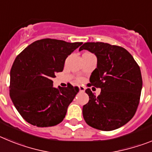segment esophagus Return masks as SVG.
Listing matches in <instances>:
<instances>
[{"mask_svg": "<svg viewBox=\"0 0 152 152\" xmlns=\"http://www.w3.org/2000/svg\"><path fill=\"white\" fill-rule=\"evenodd\" d=\"M78 88H79V90H80V92H84V91H85V87H84V86L80 85V86H78Z\"/></svg>", "mask_w": 152, "mask_h": 152, "instance_id": "esophagus-1", "label": "esophagus"}]
</instances>
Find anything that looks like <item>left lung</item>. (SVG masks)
<instances>
[{
  "label": "left lung",
  "mask_w": 152,
  "mask_h": 152,
  "mask_svg": "<svg viewBox=\"0 0 152 152\" xmlns=\"http://www.w3.org/2000/svg\"><path fill=\"white\" fill-rule=\"evenodd\" d=\"M84 49L96 56V68L90 82L101 89L97 96L90 88L85 91L89 101L83 107L84 120L97 129H116L128 123L136 112L142 88L140 68L123 47L86 42L79 51Z\"/></svg>",
  "instance_id": "left-lung-1"
}]
</instances>
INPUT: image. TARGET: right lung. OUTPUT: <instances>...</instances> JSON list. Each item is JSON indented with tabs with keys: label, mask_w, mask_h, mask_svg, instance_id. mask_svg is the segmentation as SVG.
Returning a JSON list of instances; mask_svg holds the SVG:
<instances>
[{
	"label": "right lung",
	"mask_w": 152,
	"mask_h": 152,
	"mask_svg": "<svg viewBox=\"0 0 152 152\" xmlns=\"http://www.w3.org/2000/svg\"><path fill=\"white\" fill-rule=\"evenodd\" d=\"M82 42L43 39L28 45L16 58L10 70V96L27 123L37 127L58 124L79 91L77 87H53L52 78L64 61Z\"/></svg>",
	"instance_id": "1"
}]
</instances>
